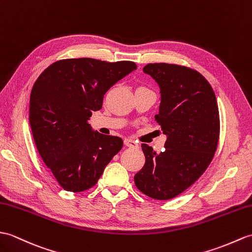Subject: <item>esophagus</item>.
Returning <instances> with one entry per match:
<instances>
[{
	"label": "esophagus",
	"mask_w": 252,
	"mask_h": 252,
	"mask_svg": "<svg viewBox=\"0 0 252 252\" xmlns=\"http://www.w3.org/2000/svg\"><path fill=\"white\" fill-rule=\"evenodd\" d=\"M125 145L126 147H133V148L138 147V144L136 142H134L133 139H125Z\"/></svg>",
	"instance_id": "esophagus-1"
}]
</instances>
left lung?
Here are the masks:
<instances>
[{
	"mask_svg": "<svg viewBox=\"0 0 252 252\" xmlns=\"http://www.w3.org/2000/svg\"><path fill=\"white\" fill-rule=\"evenodd\" d=\"M143 71L160 87L155 118L166 142L160 154L142 144L146 161L134 181L144 194L164 201L188 189L212 162L219 139V109L212 86L195 69L149 63Z\"/></svg>",
	"mask_w": 252,
	"mask_h": 252,
	"instance_id": "1",
	"label": "left lung"
}]
</instances>
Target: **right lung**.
I'll return each instance as SVG.
<instances>
[{
    "label": "right lung",
    "instance_id": "obj_1",
    "mask_svg": "<svg viewBox=\"0 0 252 252\" xmlns=\"http://www.w3.org/2000/svg\"><path fill=\"white\" fill-rule=\"evenodd\" d=\"M131 61L80 58L52 63L30 96V126L38 153L64 190L92 188L120 151L118 136L93 131L88 120L110 87L136 69Z\"/></svg>",
    "mask_w": 252,
    "mask_h": 252
}]
</instances>
